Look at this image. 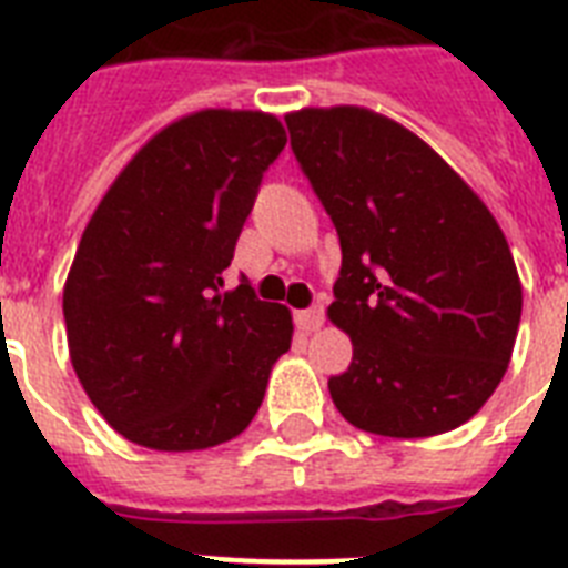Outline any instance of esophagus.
<instances>
[{"label":"esophagus","instance_id":"obj_1","mask_svg":"<svg viewBox=\"0 0 568 568\" xmlns=\"http://www.w3.org/2000/svg\"><path fill=\"white\" fill-rule=\"evenodd\" d=\"M294 324L306 333H315L324 324V306H310V310L294 312Z\"/></svg>","mask_w":568,"mask_h":568}]
</instances>
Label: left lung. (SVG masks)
I'll return each mask as SVG.
<instances>
[{
	"label": "left lung",
	"mask_w": 568,
	"mask_h": 568,
	"mask_svg": "<svg viewBox=\"0 0 568 568\" xmlns=\"http://www.w3.org/2000/svg\"><path fill=\"white\" fill-rule=\"evenodd\" d=\"M294 159L342 244L329 321L354 342L333 404L365 433L466 424L510 365L521 283L480 196L395 120L356 105L285 114Z\"/></svg>",
	"instance_id": "left-lung-1"
}]
</instances>
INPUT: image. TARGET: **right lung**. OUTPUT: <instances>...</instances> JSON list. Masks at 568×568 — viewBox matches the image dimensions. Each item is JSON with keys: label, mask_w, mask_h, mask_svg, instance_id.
Returning a JSON list of instances; mask_svg holds the SVG:
<instances>
[{"label": "right lung", "mask_w": 568, "mask_h": 568, "mask_svg": "<svg viewBox=\"0 0 568 568\" xmlns=\"http://www.w3.org/2000/svg\"><path fill=\"white\" fill-rule=\"evenodd\" d=\"M283 146L274 114L196 111L138 150L84 226L64 285L67 345L129 442L212 448L258 413L292 347V312L247 280L223 292V271Z\"/></svg>", "instance_id": "right-lung-1"}]
</instances>
